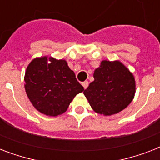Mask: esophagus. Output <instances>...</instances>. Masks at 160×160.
<instances>
[{
	"instance_id": "1",
	"label": "esophagus",
	"mask_w": 160,
	"mask_h": 160,
	"mask_svg": "<svg viewBox=\"0 0 160 160\" xmlns=\"http://www.w3.org/2000/svg\"><path fill=\"white\" fill-rule=\"evenodd\" d=\"M82 85H83V87H84V89H87L88 87V85H89V82L88 81H84V82L82 83Z\"/></svg>"
}]
</instances>
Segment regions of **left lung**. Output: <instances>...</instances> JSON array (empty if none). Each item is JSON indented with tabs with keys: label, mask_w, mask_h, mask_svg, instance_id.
I'll use <instances>...</instances> for the list:
<instances>
[{
	"label": "left lung",
	"mask_w": 160,
	"mask_h": 160,
	"mask_svg": "<svg viewBox=\"0 0 160 160\" xmlns=\"http://www.w3.org/2000/svg\"><path fill=\"white\" fill-rule=\"evenodd\" d=\"M94 79L85 90L84 95L98 114H117L125 109L134 99V75L120 61H101L100 67L94 72Z\"/></svg>",
	"instance_id": "1"
}]
</instances>
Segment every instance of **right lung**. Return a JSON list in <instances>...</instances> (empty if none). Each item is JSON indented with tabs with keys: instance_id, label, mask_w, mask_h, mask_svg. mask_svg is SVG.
<instances>
[{
	"instance_id": "add662e5",
	"label": "right lung",
	"mask_w": 160,
	"mask_h": 160,
	"mask_svg": "<svg viewBox=\"0 0 160 160\" xmlns=\"http://www.w3.org/2000/svg\"><path fill=\"white\" fill-rule=\"evenodd\" d=\"M24 80L33 106L50 116L66 111L75 95L84 90L67 62L53 57L34 59L26 68Z\"/></svg>"
}]
</instances>
